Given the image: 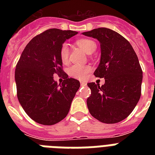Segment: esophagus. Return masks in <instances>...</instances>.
I'll return each instance as SVG.
<instances>
[{"label": "esophagus", "instance_id": "34e87169", "mask_svg": "<svg viewBox=\"0 0 155 155\" xmlns=\"http://www.w3.org/2000/svg\"><path fill=\"white\" fill-rule=\"evenodd\" d=\"M80 85H81V86H86V85H87V83L84 82V81H81V82H80Z\"/></svg>", "mask_w": 155, "mask_h": 155}]
</instances>
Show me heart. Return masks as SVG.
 <instances>
[{"label":"heart","instance_id":"1","mask_svg":"<svg viewBox=\"0 0 155 155\" xmlns=\"http://www.w3.org/2000/svg\"><path fill=\"white\" fill-rule=\"evenodd\" d=\"M78 46L82 48L87 54L90 53L92 50L96 48V43L93 41L89 39H80L77 41ZM68 44H64L61 47L59 55H60L61 61L63 63H67L68 62ZM90 71V68L87 66H80V65H73L68 69V75L71 77L75 78L77 80H83L87 76V74Z\"/></svg>","mask_w":155,"mask_h":155}]
</instances>
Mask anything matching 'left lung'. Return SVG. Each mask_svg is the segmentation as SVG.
I'll return each instance as SVG.
<instances>
[{"label":"left lung","instance_id":"obj_1","mask_svg":"<svg viewBox=\"0 0 155 155\" xmlns=\"http://www.w3.org/2000/svg\"><path fill=\"white\" fill-rule=\"evenodd\" d=\"M101 44V59L94 75L104 78L102 86L88 83L92 91L87 99L91 115L100 121L114 124L125 119L141 97L142 71L130 42L116 31L98 28L82 33Z\"/></svg>","mask_w":155,"mask_h":155}]
</instances>
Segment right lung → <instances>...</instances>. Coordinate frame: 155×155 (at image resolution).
I'll use <instances>...</instances> for the list:
<instances>
[{"label":"right lung","mask_w":155,"mask_h":155,"mask_svg":"<svg viewBox=\"0 0 155 155\" xmlns=\"http://www.w3.org/2000/svg\"><path fill=\"white\" fill-rule=\"evenodd\" d=\"M78 32L50 29L30 40L19 58L15 70V82L19 103L32 120L52 125L67 117L80 81L62 69L61 47ZM63 75L62 85L53 75Z\"/></svg>","instance_id":"add662e5"}]
</instances>
